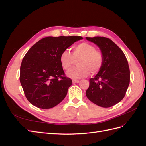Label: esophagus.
I'll return each mask as SVG.
<instances>
[{
	"label": "esophagus",
	"instance_id": "1",
	"mask_svg": "<svg viewBox=\"0 0 146 146\" xmlns=\"http://www.w3.org/2000/svg\"><path fill=\"white\" fill-rule=\"evenodd\" d=\"M72 82L74 83H78L79 82H80V81L78 80H73Z\"/></svg>",
	"mask_w": 146,
	"mask_h": 146
}]
</instances>
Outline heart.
I'll list each match as a JSON object with an SVG mask.
<instances>
[{"label": "heart", "instance_id": "1", "mask_svg": "<svg viewBox=\"0 0 146 146\" xmlns=\"http://www.w3.org/2000/svg\"><path fill=\"white\" fill-rule=\"evenodd\" d=\"M77 60V67L74 68L67 72V76L73 79L86 77L90 72L92 74L100 71L104 64V55L97 50L96 47L86 42H81L72 48V54L64 50L60 56V62L62 68L68 70Z\"/></svg>", "mask_w": 146, "mask_h": 146}]
</instances>
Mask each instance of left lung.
Returning a JSON list of instances; mask_svg holds the SVG:
<instances>
[{"label": "left lung", "mask_w": 146, "mask_h": 146, "mask_svg": "<svg viewBox=\"0 0 146 146\" xmlns=\"http://www.w3.org/2000/svg\"><path fill=\"white\" fill-rule=\"evenodd\" d=\"M98 45L104 55V64L98 74L90 79L87 98L102 107H110L124 98L130 80L129 64L122 50L105 37H86Z\"/></svg>", "instance_id": "1"}]
</instances>
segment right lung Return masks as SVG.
<instances>
[{"mask_svg":"<svg viewBox=\"0 0 146 146\" xmlns=\"http://www.w3.org/2000/svg\"><path fill=\"white\" fill-rule=\"evenodd\" d=\"M82 37H46L31 47L22 61L20 82L26 98L34 106L49 109L60 104L72 81L60 62L61 52Z\"/></svg>","mask_w":146,"mask_h":146,"instance_id":"right-lung-1","label":"right lung"}]
</instances>
